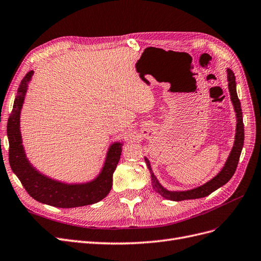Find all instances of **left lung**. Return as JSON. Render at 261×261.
Wrapping results in <instances>:
<instances>
[{"instance_id": "left-lung-1", "label": "left lung", "mask_w": 261, "mask_h": 261, "mask_svg": "<svg viewBox=\"0 0 261 261\" xmlns=\"http://www.w3.org/2000/svg\"><path fill=\"white\" fill-rule=\"evenodd\" d=\"M227 79H228V88L230 92V98H231L233 108H234V111H236L237 126H236L234 143H233V147L231 149V152L226 161V163H224L223 167L221 168V170L216 176L212 178L210 181L205 182L204 185H202L200 187H196L194 189H190V190H186V191H169L159 182L154 173L152 172L149 160L147 158H145L147 166H148V168L150 170V174H151L152 187H153L154 191L158 192L160 195L163 196L164 199L170 200V201L201 199V197L210 195L215 190H217V189H219L223 185H226L232 178V176L234 175L238 163H239V160H240L241 152H242V149H243V145H244V124H243V116H242L241 102H240L238 93H237L236 76L231 69H227Z\"/></svg>"}]
</instances>
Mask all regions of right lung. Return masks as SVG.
<instances>
[{"label": "right lung", "mask_w": 261, "mask_h": 261, "mask_svg": "<svg viewBox=\"0 0 261 261\" xmlns=\"http://www.w3.org/2000/svg\"><path fill=\"white\" fill-rule=\"evenodd\" d=\"M32 75L33 71H30L20 82L7 123V136L10 142L8 156L12 170L25 191L40 203L55 207L72 208L101 201L111 190L112 176L121 158L123 143L113 142L109 147L99 175L91 181L66 184L40 173L25 155L20 133V112Z\"/></svg>", "instance_id": "obj_1"}]
</instances>
